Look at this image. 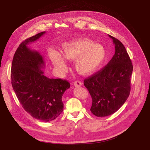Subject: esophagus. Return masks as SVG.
Segmentation results:
<instances>
[{"instance_id": "34e87169", "label": "esophagus", "mask_w": 150, "mask_h": 150, "mask_svg": "<svg viewBox=\"0 0 150 150\" xmlns=\"http://www.w3.org/2000/svg\"><path fill=\"white\" fill-rule=\"evenodd\" d=\"M74 84L75 85V87H80L82 85V82L79 81H75L74 82Z\"/></svg>"}]
</instances>
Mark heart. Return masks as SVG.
<instances>
[{
	"label": "heart",
	"instance_id": "1",
	"mask_svg": "<svg viewBox=\"0 0 150 150\" xmlns=\"http://www.w3.org/2000/svg\"><path fill=\"white\" fill-rule=\"evenodd\" d=\"M61 47L62 55L56 51L50 53L53 68L60 76L68 69L66 59L75 61V69L80 74L89 75L98 69L105 56L104 47L100 45H94L89 39L80 38L66 42Z\"/></svg>",
	"mask_w": 150,
	"mask_h": 150
}]
</instances>
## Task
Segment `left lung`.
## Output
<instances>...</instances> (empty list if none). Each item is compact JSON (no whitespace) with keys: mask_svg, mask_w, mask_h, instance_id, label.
I'll return each instance as SVG.
<instances>
[{"mask_svg":"<svg viewBox=\"0 0 150 150\" xmlns=\"http://www.w3.org/2000/svg\"><path fill=\"white\" fill-rule=\"evenodd\" d=\"M115 53L104 68L85 79L84 85L92 98L91 113L97 117L110 116L125 103L131 91L132 63L122 42L109 35Z\"/></svg>","mask_w":150,"mask_h":150,"instance_id":"obj_1","label":"left lung"}]
</instances>
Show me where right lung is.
Here are the masks:
<instances>
[{
    "label": "right lung",
    "instance_id": "add662e5",
    "mask_svg": "<svg viewBox=\"0 0 150 150\" xmlns=\"http://www.w3.org/2000/svg\"><path fill=\"white\" fill-rule=\"evenodd\" d=\"M45 33H40L20 44L12 60L11 78L13 89L24 110L37 120L50 122L63 112L62 96L70 88V83L44 75L43 57L28 47Z\"/></svg>",
    "mask_w": 150,
    "mask_h": 150
}]
</instances>
